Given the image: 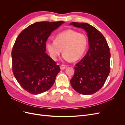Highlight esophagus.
<instances>
[{"mask_svg":"<svg viewBox=\"0 0 125 125\" xmlns=\"http://www.w3.org/2000/svg\"><path fill=\"white\" fill-rule=\"evenodd\" d=\"M67 67V66L65 65H62L61 66H60V69H61V70L65 69Z\"/></svg>","mask_w":125,"mask_h":125,"instance_id":"esophagus-1","label":"esophagus"}]
</instances>
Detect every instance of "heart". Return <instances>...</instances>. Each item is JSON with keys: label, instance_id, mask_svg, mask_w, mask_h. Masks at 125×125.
Returning a JSON list of instances; mask_svg holds the SVG:
<instances>
[{"label": "heart", "instance_id": "heart-1", "mask_svg": "<svg viewBox=\"0 0 125 125\" xmlns=\"http://www.w3.org/2000/svg\"><path fill=\"white\" fill-rule=\"evenodd\" d=\"M46 47L53 60L57 59L62 50L64 59L75 62L84 55L88 47V39L84 34L67 30L58 33L55 41H47Z\"/></svg>", "mask_w": 125, "mask_h": 125}]
</instances>
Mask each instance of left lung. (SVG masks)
Listing matches in <instances>:
<instances>
[{
	"label": "left lung",
	"mask_w": 125,
	"mask_h": 125,
	"mask_svg": "<svg viewBox=\"0 0 125 125\" xmlns=\"http://www.w3.org/2000/svg\"><path fill=\"white\" fill-rule=\"evenodd\" d=\"M70 24L84 29L89 44L86 55L74 67L70 83L79 93L90 95L102 88L108 76L111 69L109 47L103 35L94 26L73 22Z\"/></svg>",
	"instance_id": "1"
}]
</instances>
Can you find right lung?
Masks as SVG:
<instances>
[{"label":"right lung","mask_w":125,"mask_h":125,"mask_svg":"<svg viewBox=\"0 0 125 125\" xmlns=\"http://www.w3.org/2000/svg\"><path fill=\"white\" fill-rule=\"evenodd\" d=\"M63 21L38 22L23 30L11 52L12 71L22 88L32 94L47 91L60 71L46 52V42L52 32Z\"/></svg>","instance_id":"add662e5"}]
</instances>
